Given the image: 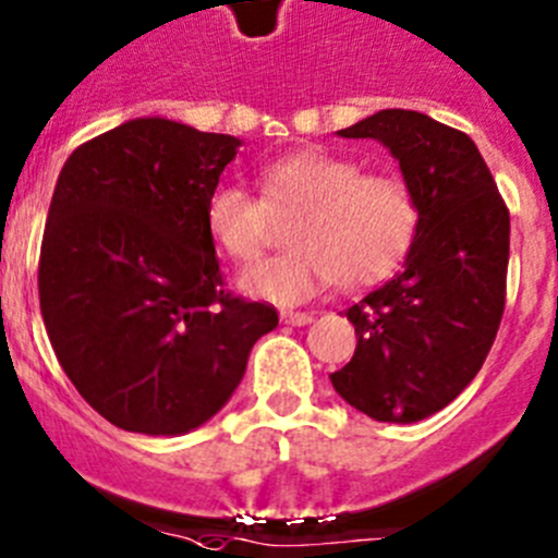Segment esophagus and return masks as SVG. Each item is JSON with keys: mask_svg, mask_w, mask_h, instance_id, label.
Segmentation results:
<instances>
[{"mask_svg": "<svg viewBox=\"0 0 558 558\" xmlns=\"http://www.w3.org/2000/svg\"><path fill=\"white\" fill-rule=\"evenodd\" d=\"M280 319L291 327H303L314 319V314H308V311H283V314H280Z\"/></svg>", "mask_w": 558, "mask_h": 558, "instance_id": "34e87169", "label": "esophagus"}]
</instances>
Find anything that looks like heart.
Masks as SVG:
<instances>
[{
	"instance_id": "heart-1",
	"label": "heart",
	"mask_w": 558,
	"mask_h": 558,
	"mask_svg": "<svg viewBox=\"0 0 558 558\" xmlns=\"http://www.w3.org/2000/svg\"><path fill=\"white\" fill-rule=\"evenodd\" d=\"M262 197L222 181L208 192L203 220L211 242L233 258L253 262L269 236L272 215H294L286 253L255 262L239 275L250 296L303 303L338 280L366 289L408 258L421 226L413 186L397 173H363L361 161L325 148H303L267 161Z\"/></svg>"
}]
</instances>
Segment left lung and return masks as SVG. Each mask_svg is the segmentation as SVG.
<instances>
[{
    "label": "left lung",
    "mask_w": 558,
    "mask_h": 558,
    "mask_svg": "<svg viewBox=\"0 0 558 558\" xmlns=\"http://www.w3.org/2000/svg\"><path fill=\"white\" fill-rule=\"evenodd\" d=\"M377 140L421 206L404 269L347 308L355 355L330 374L374 421L413 424L454 402L482 368L507 303L509 208L465 132L413 109H379L341 129Z\"/></svg>",
    "instance_id": "obj_1"
}]
</instances>
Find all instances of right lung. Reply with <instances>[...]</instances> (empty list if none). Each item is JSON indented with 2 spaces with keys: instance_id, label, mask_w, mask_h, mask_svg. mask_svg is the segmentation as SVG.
Instances as JSON below:
<instances>
[{
  "instance_id": "right-lung-1",
  "label": "right lung",
  "mask_w": 558,
  "mask_h": 558,
  "mask_svg": "<svg viewBox=\"0 0 558 558\" xmlns=\"http://www.w3.org/2000/svg\"><path fill=\"white\" fill-rule=\"evenodd\" d=\"M239 140L134 118L68 156L40 244L38 291L62 372L109 424L184 435L242 383L272 305L222 283L203 208Z\"/></svg>"
}]
</instances>
